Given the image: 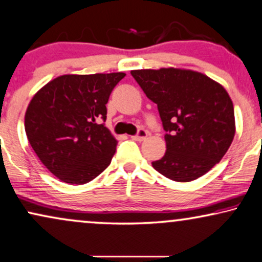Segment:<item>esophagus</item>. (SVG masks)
I'll return each mask as SVG.
<instances>
[{
	"instance_id": "34e87169",
	"label": "esophagus",
	"mask_w": 262,
	"mask_h": 262,
	"mask_svg": "<svg viewBox=\"0 0 262 262\" xmlns=\"http://www.w3.org/2000/svg\"><path fill=\"white\" fill-rule=\"evenodd\" d=\"M147 137H148V131L147 130H139L137 132V135L132 136V139H135V141H138V142H142V141H144V139Z\"/></svg>"
}]
</instances>
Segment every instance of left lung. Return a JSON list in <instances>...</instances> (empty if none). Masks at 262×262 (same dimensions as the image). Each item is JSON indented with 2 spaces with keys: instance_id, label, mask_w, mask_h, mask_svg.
<instances>
[{
  "instance_id": "8db88e82",
  "label": "left lung",
  "mask_w": 262,
  "mask_h": 262,
  "mask_svg": "<svg viewBox=\"0 0 262 262\" xmlns=\"http://www.w3.org/2000/svg\"><path fill=\"white\" fill-rule=\"evenodd\" d=\"M132 77L158 104L166 152L152 161L176 182H191L222 160L235 137L233 103L223 85L191 70H135Z\"/></svg>"
}]
</instances>
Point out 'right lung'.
Here are the masks:
<instances>
[{"instance_id":"right-lung-1","label":"right lung","mask_w":262,"mask_h":262,"mask_svg":"<svg viewBox=\"0 0 262 262\" xmlns=\"http://www.w3.org/2000/svg\"><path fill=\"white\" fill-rule=\"evenodd\" d=\"M125 73L64 74L36 93L25 131L42 164L60 181L85 184L110 166L117 139L101 123Z\"/></svg>"}]
</instances>
